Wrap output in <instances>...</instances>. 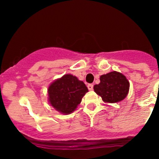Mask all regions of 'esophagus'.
Here are the masks:
<instances>
[{"mask_svg":"<svg viewBox=\"0 0 159 159\" xmlns=\"http://www.w3.org/2000/svg\"><path fill=\"white\" fill-rule=\"evenodd\" d=\"M93 84H88V89H89V90H90V91H91V90H93Z\"/></svg>","mask_w":159,"mask_h":159,"instance_id":"esophagus-1","label":"esophagus"}]
</instances>
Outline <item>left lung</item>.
Segmentation results:
<instances>
[{
    "instance_id": "left-lung-1",
    "label": "left lung",
    "mask_w": 159,
    "mask_h": 159,
    "mask_svg": "<svg viewBox=\"0 0 159 159\" xmlns=\"http://www.w3.org/2000/svg\"><path fill=\"white\" fill-rule=\"evenodd\" d=\"M100 81V84L94 86V90L106 103L121 102L129 93V81L119 72L111 71L102 75Z\"/></svg>"
}]
</instances>
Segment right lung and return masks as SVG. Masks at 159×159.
I'll use <instances>...</instances> for the list:
<instances>
[{
  "instance_id": "add662e5",
  "label": "right lung",
  "mask_w": 159,
  "mask_h": 159,
  "mask_svg": "<svg viewBox=\"0 0 159 159\" xmlns=\"http://www.w3.org/2000/svg\"><path fill=\"white\" fill-rule=\"evenodd\" d=\"M88 91L83 81L72 75H65L49 86L48 99L56 110L68 115L76 109Z\"/></svg>"
}]
</instances>
